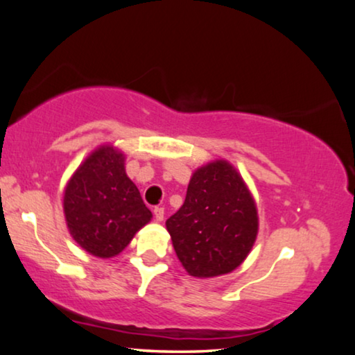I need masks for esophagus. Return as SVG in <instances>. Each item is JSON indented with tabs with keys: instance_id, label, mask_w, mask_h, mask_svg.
<instances>
[{
	"instance_id": "esophagus-1",
	"label": "esophagus",
	"mask_w": 355,
	"mask_h": 355,
	"mask_svg": "<svg viewBox=\"0 0 355 355\" xmlns=\"http://www.w3.org/2000/svg\"><path fill=\"white\" fill-rule=\"evenodd\" d=\"M154 217L157 222L164 220V207H154Z\"/></svg>"
}]
</instances>
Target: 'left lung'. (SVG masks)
I'll list each match as a JSON object with an SVG mask.
<instances>
[{"label": "left lung", "mask_w": 355, "mask_h": 355, "mask_svg": "<svg viewBox=\"0 0 355 355\" xmlns=\"http://www.w3.org/2000/svg\"><path fill=\"white\" fill-rule=\"evenodd\" d=\"M166 227L189 275H225L251 252L259 230L257 207L236 168L218 159L193 173L183 206Z\"/></svg>", "instance_id": "1"}]
</instances>
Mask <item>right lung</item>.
<instances>
[{"instance_id":"obj_1","label":"right lung","mask_w":355,"mask_h":355,"mask_svg":"<svg viewBox=\"0 0 355 355\" xmlns=\"http://www.w3.org/2000/svg\"><path fill=\"white\" fill-rule=\"evenodd\" d=\"M64 216L80 248L94 257L109 259L128 246L153 214L127 177L123 153L103 144L67 182Z\"/></svg>"}]
</instances>
